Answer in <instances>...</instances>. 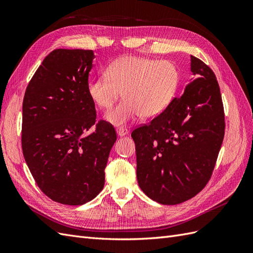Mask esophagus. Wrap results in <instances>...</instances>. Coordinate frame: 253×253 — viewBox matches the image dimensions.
I'll use <instances>...</instances> for the list:
<instances>
[{
    "mask_svg": "<svg viewBox=\"0 0 253 253\" xmlns=\"http://www.w3.org/2000/svg\"><path fill=\"white\" fill-rule=\"evenodd\" d=\"M116 132H117V135L119 137H124V136L127 135V133H128L127 128H126V127H117L116 128Z\"/></svg>",
    "mask_w": 253,
    "mask_h": 253,
    "instance_id": "obj_1",
    "label": "esophagus"
}]
</instances>
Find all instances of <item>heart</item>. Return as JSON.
Instances as JSON below:
<instances>
[{
  "label": "heart",
  "instance_id": "1",
  "mask_svg": "<svg viewBox=\"0 0 253 253\" xmlns=\"http://www.w3.org/2000/svg\"><path fill=\"white\" fill-rule=\"evenodd\" d=\"M178 81V70L171 61L126 56L111 63L105 76L90 78L86 90L102 110H110L121 93L124 100L106 116L110 124L121 126L139 116L151 119L164 113L173 100Z\"/></svg>",
  "mask_w": 253,
  "mask_h": 253
}]
</instances>
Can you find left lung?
Wrapping results in <instances>:
<instances>
[{"instance_id":"1","label":"left lung","mask_w":253,"mask_h":253,"mask_svg":"<svg viewBox=\"0 0 253 253\" xmlns=\"http://www.w3.org/2000/svg\"><path fill=\"white\" fill-rule=\"evenodd\" d=\"M190 65L196 79L182 96L132 133L138 185L163 205H177L201 192L224 139L225 115L215 75L194 56Z\"/></svg>"}]
</instances>
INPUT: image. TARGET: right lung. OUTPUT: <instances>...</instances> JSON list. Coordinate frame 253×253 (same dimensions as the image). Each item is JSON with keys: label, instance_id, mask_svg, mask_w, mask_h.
<instances>
[{"label": "right lung", "instance_id": "add662e5", "mask_svg": "<svg viewBox=\"0 0 253 253\" xmlns=\"http://www.w3.org/2000/svg\"><path fill=\"white\" fill-rule=\"evenodd\" d=\"M93 50L55 49L30 80L23 100L22 150L38 187L50 200L83 205L104 186V169L117 139L114 127L96 122L86 84Z\"/></svg>", "mask_w": 253, "mask_h": 253}]
</instances>
